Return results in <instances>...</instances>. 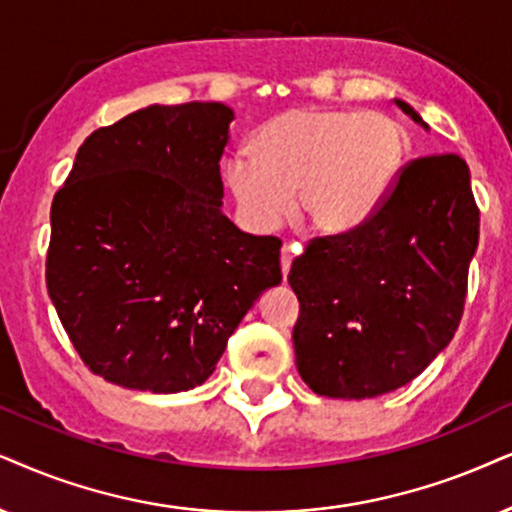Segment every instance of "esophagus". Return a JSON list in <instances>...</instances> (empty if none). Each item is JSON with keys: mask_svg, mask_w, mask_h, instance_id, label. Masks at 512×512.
Listing matches in <instances>:
<instances>
[{"mask_svg": "<svg viewBox=\"0 0 512 512\" xmlns=\"http://www.w3.org/2000/svg\"><path fill=\"white\" fill-rule=\"evenodd\" d=\"M302 248L297 243L293 245H283L281 250V271H283V278H288V271H290V264H293V257L300 255Z\"/></svg>", "mask_w": 512, "mask_h": 512, "instance_id": "esophagus-1", "label": "esophagus"}]
</instances>
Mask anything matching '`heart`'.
Wrapping results in <instances>:
<instances>
[{
    "instance_id": "1",
    "label": "heart",
    "mask_w": 512,
    "mask_h": 512,
    "mask_svg": "<svg viewBox=\"0 0 512 512\" xmlns=\"http://www.w3.org/2000/svg\"><path fill=\"white\" fill-rule=\"evenodd\" d=\"M406 134L378 113L293 108L224 160V184L243 222L271 231L295 210L323 236L354 231L380 208L406 158Z\"/></svg>"
}]
</instances>
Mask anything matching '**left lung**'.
I'll return each mask as SVG.
<instances>
[{
	"mask_svg": "<svg viewBox=\"0 0 512 512\" xmlns=\"http://www.w3.org/2000/svg\"><path fill=\"white\" fill-rule=\"evenodd\" d=\"M394 103L430 129L409 103ZM477 238L470 170L451 153L406 165L354 231L314 238L288 274L304 383L321 397L371 399L423 373L461 323Z\"/></svg>",
	"mask_w": 512,
	"mask_h": 512,
	"instance_id": "left-lung-1",
	"label": "left lung"
}]
</instances>
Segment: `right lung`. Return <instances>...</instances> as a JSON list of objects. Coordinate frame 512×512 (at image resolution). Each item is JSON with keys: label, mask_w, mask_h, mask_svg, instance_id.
<instances>
[{"label": "right lung", "mask_w": 512, "mask_h": 512, "mask_svg": "<svg viewBox=\"0 0 512 512\" xmlns=\"http://www.w3.org/2000/svg\"><path fill=\"white\" fill-rule=\"evenodd\" d=\"M234 111L148 106L89 134L51 203L47 290L92 373L141 392L203 385L278 286L281 241L222 212Z\"/></svg>", "instance_id": "right-lung-1"}]
</instances>
